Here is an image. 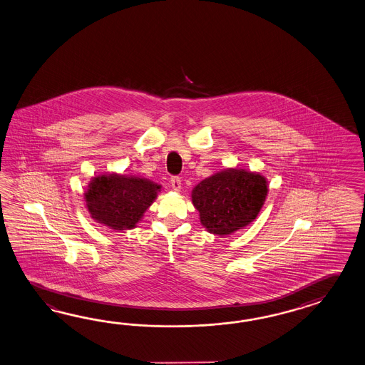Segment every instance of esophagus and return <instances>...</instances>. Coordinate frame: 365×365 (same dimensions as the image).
I'll list each match as a JSON object with an SVG mask.
<instances>
[{"instance_id":"obj_1","label":"esophagus","mask_w":365,"mask_h":365,"mask_svg":"<svg viewBox=\"0 0 365 365\" xmlns=\"http://www.w3.org/2000/svg\"><path fill=\"white\" fill-rule=\"evenodd\" d=\"M170 184H172V187L175 190H180V187H181V178H178V176L170 178Z\"/></svg>"}]
</instances>
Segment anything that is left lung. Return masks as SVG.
Segmentation results:
<instances>
[{
	"mask_svg": "<svg viewBox=\"0 0 365 365\" xmlns=\"http://www.w3.org/2000/svg\"><path fill=\"white\" fill-rule=\"evenodd\" d=\"M266 195L261 175L227 169L202 180L192 192V202L209 233L227 235L255 220Z\"/></svg>",
	"mask_w": 365,
	"mask_h": 365,
	"instance_id": "8db88e82",
	"label": "left lung"
}]
</instances>
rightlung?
Wrapping results in <instances>:
<instances>
[{
	"label": "right lung",
	"mask_w": 365,
	"mask_h": 365,
	"mask_svg": "<svg viewBox=\"0 0 365 365\" xmlns=\"http://www.w3.org/2000/svg\"><path fill=\"white\" fill-rule=\"evenodd\" d=\"M160 185L147 178H95L86 193L88 212L98 222L115 230L132 229L152 205Z\"/></svg>",
	"instance_id": "add662e5"
}]
</instances>
